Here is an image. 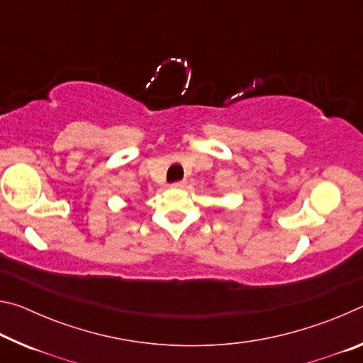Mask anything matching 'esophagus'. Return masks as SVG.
<instances>
[{"mask_svg":"<svg viewBox=\"0 0 363 363\" xmlns=\"http://www.w3.org/2000/svg\"><path fill=\"white\" fill-rule=\"evenodd\" d=\"M186 181H176V182H173V184H171V187H173V189H184V187H186Z\"/></svg>","mask_w":363,"mask_h":363,"instance_id":"1","label":"esophagus"}]
</instances>
